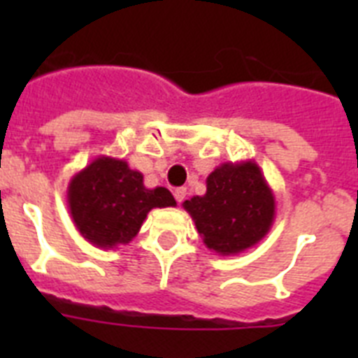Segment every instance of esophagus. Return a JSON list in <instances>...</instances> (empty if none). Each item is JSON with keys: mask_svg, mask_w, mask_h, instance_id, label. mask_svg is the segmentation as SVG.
<instances>
[{"mask_svg": "<svg viewBox=\"0 0 358 358\" xmlns=\"http://www.w3.org/2000/svg\"><path fill=\"white\" fill-rule=\"evenodd\" d=\"M173 197H176V201L181 204V202L185 201V197H186V188H177L176 192H173Z\"/></svg>", "mask_w": 358, "mask_h": 358, "instance_id": "esophagus-1", "label": "esophagus"}]
</instances>
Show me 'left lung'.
<instances>
[{
    "instance_id": "1",
    "label": "left lung",
    "mask_w": 358,
    "mask_h": 358,
    "mask_svg": "<svg viewBox=\"0 0 358 358\" xmlns=\"http://www.w3.org/2000/svg\"><path fill=\"white\" fill-rule=\"evenodd\" d=\"M182 208L195 222L210 251L235 256L265 238L274 217L273 188L252 159L222 163L206 179V194L194 195Z\"/></svg>"
}]
</instances>
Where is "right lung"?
Instances as JSON below:
<instances>
[{
  "label": "right lung",
  "mask_w": 358,
  "mask_h": 358,
  "mask_svg": "<svg viewBox=\"0 0 358 358\" xmlns=\"http://www.w3.org/2000/svg\"><path fill=\"white\" fill-rule=\"evenodd\" d=\"M169 206H176L169 189L147 188L143 173L118 157H94L68 185L73 224L98 249H118L129 243L138 235L148 211Z\"/></svg>",
  "instance_id": "obj_1"
}]
</instances>
